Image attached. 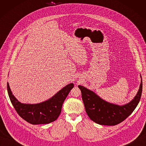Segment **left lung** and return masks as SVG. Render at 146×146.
<instances>
[{"instance_id":"left-lung-1","label":"left lung","mask_w":146,"mask_h":146,"mask_svg":"<svg viewBox=\"0 0 146 146\" xmlns=\"http://www.w3.org/2000/svg\"><path fill=\"white\" fill-rule=\"evenodd\" d=\"M137 94L132 100L123 105L106 102L95 92L78 85L82 92V97L85 110L90 119L95 123L104 125H115L126 119L137 106L141 97L142 80Z\"/></svg>"}]
</instances>
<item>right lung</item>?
<instances>
[{"mask_svg": "<svg viewBox=\"0 0 146 146\" xmlns=\"http://www.w3.org/2000/svg\"><path fill=\"white\" fill-rule=\"evenodd\" d=\"M7 87L9 97L17 113L27 122L36 125L51 123L58 119L63 102L74 84L70 83L48 100L35 104L21 103L12 95L8 82Z\"/></svg>", "mask_w": 146, "mask_h": 146, "instance_id": "right-lung-1", "label": "right lung"}]
</instances>
